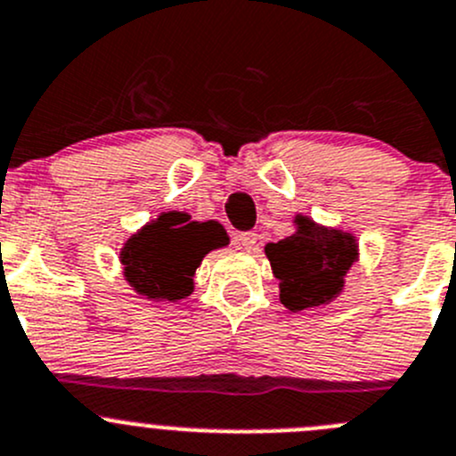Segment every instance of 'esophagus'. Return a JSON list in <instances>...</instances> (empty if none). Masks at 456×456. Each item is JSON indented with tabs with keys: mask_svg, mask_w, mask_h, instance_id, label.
<instances>
[{
	"mask_svg": "<svg viewBox=\"0 0 456 456\" xmlns=\"http://www.w3.org/2000/svg\"><path fill=\"white\" fill-rule=\"evenodd\" d=\"M256 240L258 236L254 232H242L236 236V245L240 249H245V252H252V249L256 248Z\"/></svg>",
	"mask_w": 456,
	"mask_h": 456,
	"instance_id": "esophagus-1",
	"label": "esophagus"
}]
</instances>
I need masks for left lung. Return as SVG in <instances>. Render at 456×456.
<instances>
[{
    "label": "left lung",
    "mask_w": 456,
    "mask_h": 456,
    "mask_svg": "<svg viewBox=\"0 0 456 456\" xmlns=\"http://www.w3.org/2000/svg\"><path fill=\"white\" fill-rule=\"evenodd\" d=\"M297 232L265 245V254L279 279L281 304L292 313L333 301L342 292L344 276L357 258L351 233L326 229L297 216Z\"/></svg>",
    "instance_id": "obj_1"
}]
</instances>
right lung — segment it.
<instances>
[{
	"instance_id": "add662e5",
	"label": "right lung",
	"mask_w": 456,
	"mask_h": 456,
	"mask_svg": "<svg viewBox=\"0 0 456 456\" xmlns=\"http://www.w3.org/2000/svg\"><path fill=\"white\" fill-rule=\"evenodd\" d=\"M218 223H191L180 211L161 214L121 252L126 281L151 301H177L193 292V274L211 249L227 245Z\"/></svg>"
}]
</instances>
